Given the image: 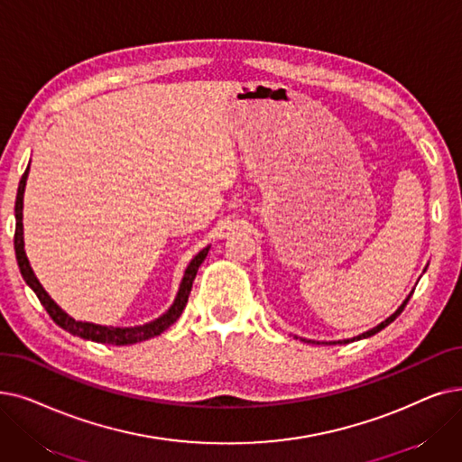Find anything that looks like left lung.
Returning a JSON list of instances; mask_svg holds the SVG:
<instances>
[{
    "mask_svg": "<svg viewBox=\"0 0 462 462\" xmlns=\"http://www.w3.org/2000/svg\"><path fill=\"white\" fill-rule=\"evenodd\" d=\"M410 296H411V294H410ZM410 296L406 298V302H404L402 306H400V308H398V310H396V311H394V313H393V315H391L389 319H385V320H383V323H381V325H377L375 328H372V330H368V332H365V334H360V336L353 337V339H360V337H370V336L377 334L379 330H383V328H385L387 325H391V323H393V320H394V319H396V317H398L400 313H402V311H404V308H406V304H408V300H410ZM347 342H349V339H346V342H344V344H347ZM337 344H342V342H337Z\"/></svg>",
    "mask_w": 462,
    "mask_h": 462,
    "instance_id": "left-lung-1",
    "label": "left lung"
}]
</instances>
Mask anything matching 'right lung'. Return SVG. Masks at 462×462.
<instances>
[{
	"mask_svg": "<svg viewBox=\"0 0 462 462\" xmlns=\"http://www.w3.org/2000/svg\"><path fill=\"white\" fill-rule=\"evenodd\" d=\"M28 170L26 168L23 179L18 183V192H16V202H14V218H16V228H14V253H16V263L20 268V273H23L24 281L30 285V289L37 294L39 302L43 304V308L47 310V313L51 315V319L58 327H62L64 330H68L73 336L85 337V339H92V342L97 344H111V346H130V344H137L143 342V339L154 337L158 334H162L170 325H173L175 320L179 319V315L183 313L187 302H189V294L192 289V281L196 277V272L199 268V264L204 263V258L208 256L209 247L199 251L192 260L185 272L181 289L177 292V298L173 306L162 315L154 319L152 323H147L143 327H134V328H116V327H102V325H92V323H83V320H75L73 317H69L66 311L60 310L56 306L54 300L45 292V289L39 283L37 277L33 275L30 263L24 253V237H23V198H24V187H26V177H28Z\"/></svg>",
	"mask_w": 462,
	"mask_h": 462,
	"instance_id": "right-lung-1",
	"label": "right lung"
}]
</instances>
